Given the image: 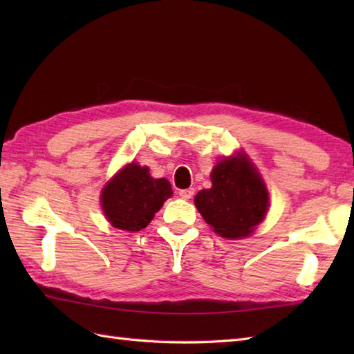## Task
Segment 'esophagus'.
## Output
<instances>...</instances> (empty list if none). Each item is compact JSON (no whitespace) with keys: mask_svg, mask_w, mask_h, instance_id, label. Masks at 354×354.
Instances as JSON below:
<instances>
[{"mask_svg":"<svg viewBox=\"0 0 354 354\" xmlns=\"http://www.w3.org/2000/svg\"><path fill=\"white\" fill-rule=\"evenodd\" d=\"M193 194H194V190H193V189H185V190L179 192V196H181L183 199H187V201L192 199Z\"/></svg>","mask_w":354,"mask_h":354,"instance_id":"esophagus-1","label":"esophagus"}]
</instances>
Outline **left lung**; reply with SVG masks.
<instances>
[{
	"label": "left lung",
	"mask_w": 354,
	"mask_h": 354,
	"mask_svg": "<svg viewBox=\"0 0 354 354\" xmlns=\"http://www.w3.org/2000/svg\"><path fill=\"white\" fill-rule=\"evenodd\" d=\"M212 184L194 198L201 216L221 237L250 236L269 208V193L259 170L243 152H237L214 165Z\"/></svg>",
	"instance_id": "obj_1"
}]
</instances>
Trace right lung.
<instances>
[{
	"instance_id": "right-lung-1",
	"label": "right lung",
	"mask_w": 354,
	"mask_h": 354,
	"mask_svg": "<svg viewBox=\"0 0 354 354\" xmlns=\"http://www.w3.org/2000/svg\"><path fill=\"white\" fill-rule=\"evenodd\" d=\"M171 185L165 178L150 176L147 167L137 162L124 165L102 190V208L112 227L140 231L171 198Z\"/></svg>"
}]
</instances>
